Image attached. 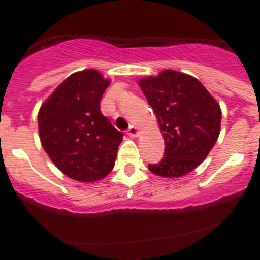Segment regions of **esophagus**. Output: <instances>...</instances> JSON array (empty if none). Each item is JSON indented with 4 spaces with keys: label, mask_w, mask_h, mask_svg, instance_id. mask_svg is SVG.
<instances>
[{
    "label": "esophagus",
    "mask_w": 260,
    "mask_h": 260,
    "mask_svg": "<svg viewBox=\"0 0 260 260\" xmlns=\"http://www.w3.org/2000/svg\"><path fill=\"white\" fill-rule=\"evenodd\" d=\"M126 134L128 135V137H132V138H135L139 135V128L137 127V126L132 125L130 127L127 128V132H126Z\"/></svg>",
    "instance_id": "34e87169"
}]
</instances>
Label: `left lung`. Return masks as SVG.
I'll list each match as a JSON object with an SVG mask.
<instances>
[{
  "mask_svg": "<svg viewBox=\"0 0 260 260\" xmlns=\"http://www.w3.org/2000/svg\"><path fill=\"white\" fill-rule=\"evenodd\" d=\"M147 102L157 117L165 142L164 157L148 169L156 176H186L207 157L220 134L221 109L194 77L164 70L139 80Z\"/></svg>",
  "mask_w": 260,
  "mask_h": 260,
  "instance_id": "obj_1",
  "label": "left lung"
}]
</instances>
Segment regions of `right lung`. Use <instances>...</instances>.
Here are the masks:
<instances>
[{
  "mask_svg": "<svg viewBox=\"0 0 260 260\" xmlns=\"http://www.w3.org/2000/svg\"><path fill=\"white\" fill-rule=\"evenodd\" d=\"M98 70L66 78L39 110V134L53 164L79 182L103 180L113 169L123 134L102 114L109 86Z\"/></svg>",
  "mask_w": 260,
  "mask_h": 260,
  "instance_id": "right-lung-1",
  "label": "right lung"
}]
</instances>
